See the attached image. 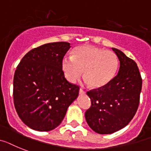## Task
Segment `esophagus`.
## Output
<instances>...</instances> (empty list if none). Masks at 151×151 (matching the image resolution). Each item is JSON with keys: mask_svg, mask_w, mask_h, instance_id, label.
<instances>
[{"mask_svg": "<svg viewBox=\"0 0 151 151\" xmlns=\"http://www.w3.org/2000/svg\"><path fill=\"white\" fill-rule=\"evenodd\" d=\"M79 93H80V94H81V95L85 94L86 91H84L83 89H81H81H80V91H79Z\"/></svg>", "mask_w": 151, "mask_h": 151, "instance_id": "1", "label": "esophagus"}]
</instances>
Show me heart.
Returning a JSON list of instances; mask_svg holds the SVG:
<instances>
[{
  "instance_id": "obj_1",
  "label": "heart",
  "mask_w": 151,
  "mask_h": 151,
  "mask_svg": "<svg viewBox=\"0 0 151 151\" xmlns=\"http://www.w3.org/2000/svg\"><path fill=\"white\" fill-rule=\"evenodd\" d=\"M118 58L114 52L91 45L80 46L72 52V57H64L62 69L71 83L83 74L87 83L93 88L106 86L114 78L118 69Z\"/></svg>"
}]
</instances>
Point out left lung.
<instances>
[{"label":"left lung","mask_w":151,"mask_h":151,"mask_svg":"<svg viewBox=\"0 0 151 151\" xmlns=\"http://www.w3.org/2000/svg\"><path fill=\"white\" fill-rule=\"evenodd\" d=\"M112 50L120 60L117 74L104 87L87 92L91 106L85 112L86 121L100 134H113L128 124L137 111L142 88L135 61L120 50Z\"/></svg>","instance_id":"left-lung-1"}]
</instances>
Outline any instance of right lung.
I'll return each mask as SVG.
<instances>
[{"label": "right lung", "mask_w": 151, "mask_h": 151, "mask_svg": "<svg viewBox=\"0 0 151 151\" xmlns=\"http://www.w3.org/2000/svg\"><path fill=\"white\" fill-rule=\"evenodd\" d=\"M68 42L43 44L27 53L14 76V104L17 114L33 130L49 131L63 121L78 97L79 86L64 77L62 60Z\"/></svg>", "instance_id": "obj_1"}]
</instances>
